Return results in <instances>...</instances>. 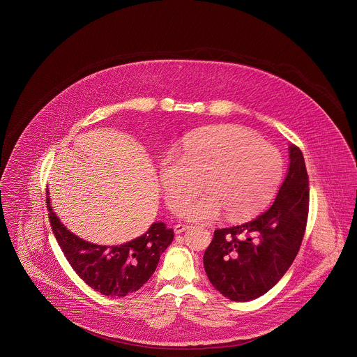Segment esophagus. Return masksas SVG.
Returning <instances> with one entry per match:
<instances>
[{"label":"esophagus","mask_w":357,"mask_h":357,"mask_svg":"<svg viewBox=\"0 0 357 357\" xmlns=\"http://www.w3.org/2000/svg\"><path fill=\"white\" fill-rule=\"evenodd\" d=\"M190 229V226H185V225H176L175 227H174V231H175V234H182V232H185V229Z\"/></svg>","instance_id":"obj_1"}]
</instances>
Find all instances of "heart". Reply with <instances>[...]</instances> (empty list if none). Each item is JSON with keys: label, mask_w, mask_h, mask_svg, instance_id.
I'll return each mask as SVG.
<instances>
[{"label": "heart", "mask_w": 357, "mask_h": 357, "mask_svg": "<svg viewBox=\"0 0 357 357\" xmlns=\"http://www.w3.org/2000/svg\"><path fill=\"white\" fill-rule=\"evenodd\" d=\"M283 175L276 147L236 125H215L191 132L181 154L167 153L159 162V181L174 213L200 187L199 195L182 210L194 222H213L222 213L242 220L267 204Z\"/></svg>", "instance_id": "b5f03b06"}]
</instances>
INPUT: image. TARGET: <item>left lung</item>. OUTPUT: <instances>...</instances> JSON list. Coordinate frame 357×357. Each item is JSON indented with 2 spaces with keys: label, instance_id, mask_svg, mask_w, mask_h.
Instances as JSON below:
<instances>
[{
  "label": "left lung",
  "instance_id": "1",
  "mask_svg": "<svg viewBox=\"0 0 357 357\" xmlns=\"http://www.w3.org/2000/svg\"><path fill=\"white\" fill-rule=\"evenodd\" d=\"M289 167L271 207L257 219L215 229L204 270L225 298L250 301L268 292L291 267L304 236L310 187L304 157L291 144Z\"/></svg>",
  "mask_w": 357,
  "mask_h": 357
}]
</instances>
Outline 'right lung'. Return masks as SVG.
<instances>
[{
  "label": "right lung",
  "mask_w": 357,
  "mask_h": 357,
  "mask_svg": "<svg viewBox=\"0 0 357 357\" xmlns=\"http://www.w3.org/2000/svg\"><path fill=\"white\" fill-rule=\"evenodd\" d=\"M50 226L58 244L78 276L105 296L122 298L138 291L155 271L160 255L172 244L174 229L154 222L130 242L100 245L74 235L59 220L46 191Z\"/></svg>",
  "instance_id": "obj_1"
}]
</instances>
